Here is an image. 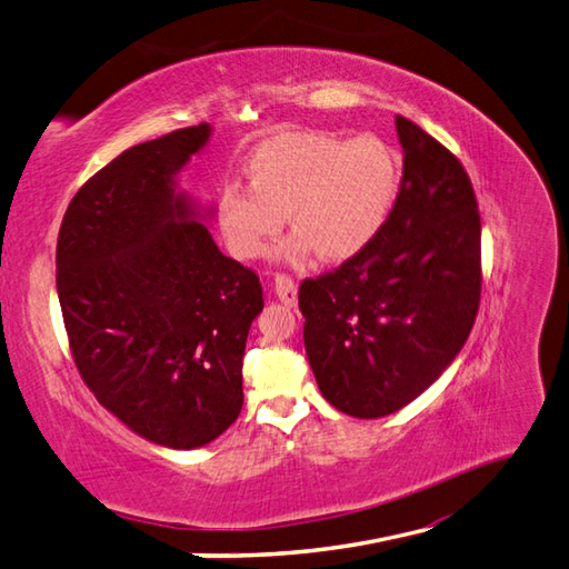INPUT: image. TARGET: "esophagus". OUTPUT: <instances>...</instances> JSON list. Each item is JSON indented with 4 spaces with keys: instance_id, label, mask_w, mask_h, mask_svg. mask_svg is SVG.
I'll return each mask as SVG.
<instances>
[{
    "instance_id": "34e87169",
    "label": "esophagus",
    "mask_w": 569,
    "mask_h": 569,
    "mask_svg": "<svg viewBox=\"0 0 569 569\" xmlns=\"http://www.w3.org/2000/svg\"><path fill=\"white\" fill-rule=\"evenodd\" d=\"M273 293L283 305H288V308H293V305L298 302V288H296L293 281L288 279V276H276V279H273Z\"/></svg>"
}]
</instances>
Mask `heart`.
<instances>
[{
  "mask_svg": "<svg viewBox=\"0 0 569 569\" xmlns=\"http://www.w3.org/2000/svg\"><path fill=\"white\" fill-rule=\"evenodd\" d=\"M247 182L250 189H223L216 203L232 257H264L290 213L298 238L286 247V259L300 264L317 252L341 264L380 236L399 197L401 168L395 149L375 134L283 132L257 146Z\"/></svg>",
  "mask_w": 569,
  "mask_h": 569,
  "instance_id": "1",
  "label": "heart"
}]
</instances>
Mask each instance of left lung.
Returning a JSON list of instances; mask_svg holds the SVG:
<instances>
[{
    "mask_svg": "<svg viewBox=\"0 0 569 569\" xmlns=\"http://www.w3.org/2000/svg\"><path fill=\"white\" fill-rule=\"evenodd\" d=\"M403 178L358 257L302 281L305 353L322 397L353 418L403 409L440 380L476 322L480 216L469 174L397 114Z\"/></svg>",
    "mask_w": 569,
    "mask_h": 569,
    "instance_id": "1",
    "label": "left lung"
}]
</instances>
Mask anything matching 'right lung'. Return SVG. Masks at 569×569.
Instances as JSON below:
<instances>
[{"label": "right lung", "mask_w": 569, "mask_h": 569, "mask_svg": "<svg viewBox=\"0 0 569 569\" xmlns=\"http://www.w3.org/2000/svg\"><path fill=\"white\" fill-rule=\"evenodd\" d=\"M211 124L120 153L71 199L57 296L83 382L143 440L194 449L242 409V356L264 310L257 273L226 257L213 207L180 189Z\"/></svg>", "instance_id": "add662e5"}]
</instances>
